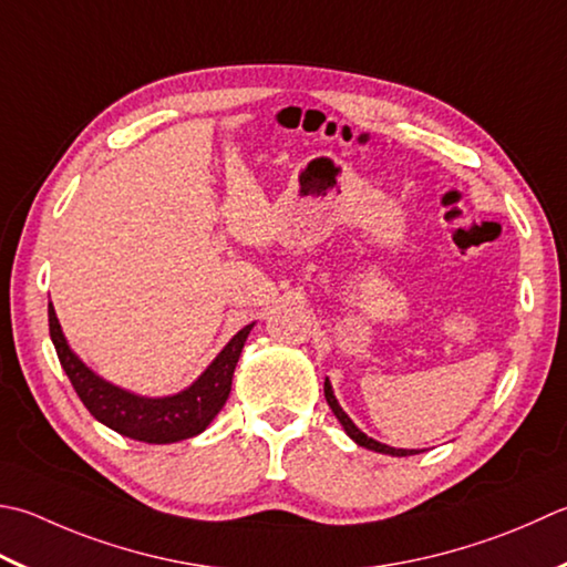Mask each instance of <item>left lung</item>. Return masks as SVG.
Masks as SVG:
<instances>
[{
  "label": "left lung",
  "mask_w": 567,
  "mask_h": 567,
  "mask_svg": "<svg viewBox=\"0 0 567 567\" xmlns=\"http://www.w3.org/2000/svg\"><path fill=\"white\" fill-rule=\"evenodd\" d=\"M324 398H327V403H329V408H331V413H334V415L339 417V423L343 425V430H347V435H349L353 442H357V445H361V447H365V450H373V452L393 454V457H408V454H417L415 450H395V447L381 445V442H375V440H371L369 435H363V432L351 423V417H349L347 413H343L341 405L337 403V398H334V391H331L329 379L324 381Z\"/></svg>",
  "instance_id": "obj_1"
}]
</instances>
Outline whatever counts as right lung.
<instances>
[{
  "mask_svg": "<svg viewBox=\"0 0 567 567\" xmlns=\"http://www.w3.org/2000/svg\"><path fill=\"white\" fill-rule=\"evenodd\" d=\"M250 329L252 324L243 327L226 343V349L218 353L216 361L186 391L169 398H142L103 381L87 369L69 349L59 319H55L53 305H49L51 341L83 405L110 430L132 440L150 442V445H169V442L194 437L208 427L210 420L228 401L233 371H236L243 343H246Z\"/></svg>",
  "mask_w": 567,
  "mask_h": 567,
  "instance_id": "right-lung-1",
  "label": "right lung"
}]
</instances>
